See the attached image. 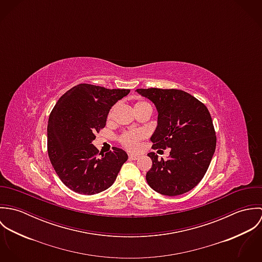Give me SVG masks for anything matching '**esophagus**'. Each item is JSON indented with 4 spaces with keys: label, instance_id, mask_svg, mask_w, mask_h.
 Wrapping results in <instances>:
<instances>
[{
    "label": "esophagus",
    "instance_id": "34e87169",
    "mask_svg": "<svg viewBox=\"0 0 262 262\" xmlns=\"http://www.w3.org/2000/svg\"><path fill=\"white\" fill-rule=\"evenodd\" d=\"M128 157H129V159H131V160H136V159H138L139 156L136 155V154H129Z\"/></svg>",
    "mask_w": 262,
    "mask_h": 262
}]
</instances>
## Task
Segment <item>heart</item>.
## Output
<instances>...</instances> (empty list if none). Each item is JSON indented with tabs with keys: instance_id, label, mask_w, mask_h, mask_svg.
Returning <instances> with one entry per match:
<instances>
[{
	"instance_id": "obj_1",
	"label": "heart",
	"mask_w": 262,
	"mask_h": 262,
	"mask_svg": "<svg viewBox=\"0 0 262 262\" xmlns=\"http://www.w3.org/2000/svg\"><path fill=\"white\" fill-rule=\"evenodd\" d=\"M116 109V106H113L108 113V120H111L113 117L114 111ZM134 112L137 114L142 112L151 113V106L147 102L145 101H137L134 106H133ZM144 138L143 132L139 130H128L122 132L118 136V142L125 148V149L130 150V151H135L138 149L140 141Z\"/></svg>"
}]
</instances>
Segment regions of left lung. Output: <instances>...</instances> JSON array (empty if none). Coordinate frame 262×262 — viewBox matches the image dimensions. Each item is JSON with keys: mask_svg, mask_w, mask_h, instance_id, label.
<instances>
[{"mask_svg": "<svg viewBox=\"0 0 262 262\" xmlns=\"http://www.w3.org/2000/svg\"><path fill=\"white\" fill-rule=\"evenodd\" d=\"M157 108L153 149L169 148L167 159L148 153L152 166L146 181L155 191L179 195L195 187L206 174L216 149V132L208 108L187 92L176 89H138Z\"/></svg>", "mask_w": 262, "mask_h": 262, "instance_id": "1", "label": "left lung"}]
</instances>
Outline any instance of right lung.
<instances>
[{
    "label": "right lung",
    "instance_id": "add662e5",
    "mask_svg": "<svg viewBox=\"0 0 262 262\" xmlns=\"http://www.w3.org/2000/svg\"><path fill=\"white\" fill-rule=\"evenodd\" d=\"M129 92L80 83L63 94L50 113L48 156L60 181L75 192L94 194L111 187L128 159L117 147L100 157L92 141L106 126L113 105Z\"/></svg>",
    "mask_w": 262,
    "mask_h": 262
}]
</instances>
